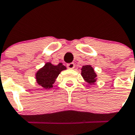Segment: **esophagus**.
Returning a JSON list of instances; mask_svg holds the SVG:
<instances>
[{"mask_svg":"<svg viewBox=\"0 0 135 135\" xmlns=\"http://www.w3.org/2000/svg\"><path fill=\"white\" fill-rule=\"evenodd\" d=\"M67 67L68 69H73L75 68V64L73 63V62H71V63H69V64H67Z\"/></svg>","mask_w":135,"mask_h":135,"instance_id":"34e87169","label":"esophagus"}]
</instances>
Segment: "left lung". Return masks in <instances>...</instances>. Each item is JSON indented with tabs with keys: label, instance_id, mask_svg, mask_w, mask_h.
<instances>
[{
	"label": "left lung",
	"instance_id": "left-lung-1",
	"mask_svg": "<svg viewBox=\"0 0 135 135\" xmlns=\"http://www.w3.org/2000/svg\"><path fill=\"white\" fill-rule=\"evenodd\" d=\"M81 75L84 81L89 84H94L97 80V75L94 71L93 68L90 65H85L81 69Z\"/></svg>",
	"mask_w": 135,
	"mask_h": 135
}]
</instances>
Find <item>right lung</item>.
Wrapping results in <instances>:
<instances>
[{
	"label": "right lung",
	"mask_w": 135,
	"mask_h": 135,
	"mask_svg": "<svg viewBox=\"0 0 135 135\" xmlns=\"http://www.w3.org/2000/svg\"><path fill=\"white\" fill-rule=\"evenodd\" d=\"M65 69H66V67L62 63L55 66L51 62H47L37 71L36 74V81L44 89H51L61 71Z\"/></svg>",
	"instance_id": "obj_1"
}]
</instances>
